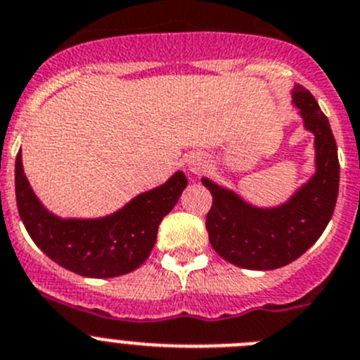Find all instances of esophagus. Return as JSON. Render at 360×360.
I'll use <instances>...</instances> for the list:
<instances>
[{
  "instance_id": "obj_1",
  "label": "esophagus",
  "mask_w": 360,
  "mask_h": 360,
  "mask_svg": "<svg viewBox=\"0 0 360 360\" xmlns=\"http://www.w3.org/2000/svg\"><path fill=\"white\" fill-rule=\"evenodd\" d=\"M204 170V160L202 158H192V160L188 161V172H190V176L192 177H197L200 176V172Z\"/></svg>"
}]
</instances>
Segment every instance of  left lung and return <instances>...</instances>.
Here are the masks:
<instances>
[{
	"label": "left lung",
	"mask_w": 360,
	"mask_h": 360,
	"mask_svg": "<svg viewBox=\"0 0 360 360\" xmlns=\"http://www.w3.org/2000/svg\"><path fill=\"white\" fill-rule=\"evenodd\" d=\"M292 103L314 134L316 170L285 202L260 208L208 177L200 179L213 197L206 217L210 244L236 267L271 271L300 258L323 235L338 202V145L328 118L300 84L292 87Z\"/></svg>",
	"instance_id": "obj_1"
}]
</instances>
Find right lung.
Masks as SVG:
<instances>
[{"label":"right lung","mask_w":360,"mask_h":360,"mask_svg":"<svg viewBox=\"0 0 360 360\" xmlns=\"http://www.w3.org/2000/svg\"><path fill=\"white\" fill-rule=\"evenodd\" d=\"M186 184V176L177 170L111 215L64 219L34 193L22 170L21 148L15 158V200L28 235L55 264L87 278H115L140 267L156 244L161 220L172 212Z\"/></svg>","instance_id":"add662e5"}]
</instances>
